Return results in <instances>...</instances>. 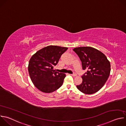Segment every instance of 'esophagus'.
Segmentation results:
<instances>
[{
  "label": "esophagus",
  "instance_id": "obj_1",
  "mask_svg": "<svg viewBox=\"0 0 126 126\" xmlns=\"http://www.w3.org/2000/svg\"><path fill=\"white\" fill-rule=\"evenodd\" d=\"M71 75L72 76H73V77H76V76H77V74L75 73H74V74H71Z\"/></svg>",
  "mask_w": 126,
  "mask_h": 126
}]
</instances>
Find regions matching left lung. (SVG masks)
I'll return each instance as SVG.
<instances>
[{
	"mask_svg": "<svg viewBox=\"0 0 126 126\" xmlns=\"http://www.w3.org/2000/svg\"><path fill=\"white\" fill-rule=\"evenodd\" d=\"M73 51L79 57L83 69H88L86 75L82 76V83L77 89L86 94L96 93L108 79L111 71L110 61L104 53L91 47H80Z\"/></svg>",
	"mask_w": 126,
	"mask_h": 126,
	"instance_id": "obj_1",
	"label": "left lung"
}]
</instances>
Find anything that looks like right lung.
Masks as SVG:
<instances>
[{
  "mask_svg": "<svg viewBox=\"0 0 126 126\" xmlns=\"http://www.w3.org/2000/svg\"><path fill=\"white\" fill-rule=\"evenodd\" d=\"M67 47L50 45L42 48L33 54L29 60L28 70L30 79L39 90L52 93L63 84L64 73L54 70L61 55Z\"/></svg>",
  "mask_w": 126,
  "mask_h": 126,
  "instance_id": "right-lung-1",
  "label": "right lung"
}]
</instances>
